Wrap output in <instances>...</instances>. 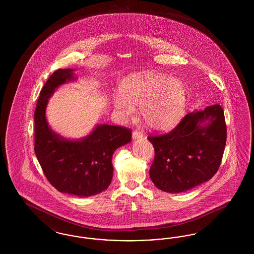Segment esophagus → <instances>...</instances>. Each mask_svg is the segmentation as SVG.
<instances>
[{
  "mask_svg": "<svg viewBox=\"0 0 254 254\" xmlns=\"http://www.w3.org/2000/svg\"><path fill=\"white\" fill-rule=\"evenodd\" d=\"M143 137V133L141 131H138V130H135L132 133V139H139V138H142Z\"/></svg>",
  "mask_w": 254,
  "mask_h": 254,
  "instance_id": "34e87169",
  "label": "esophagus"
}]
</instances>
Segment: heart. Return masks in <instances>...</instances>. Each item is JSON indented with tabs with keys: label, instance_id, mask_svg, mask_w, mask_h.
I'll list each match as a JSON object with an SVG mask.
<instances>
[{
	"label": "heart",
	"instance_id": "1",
	"mask_svg": "<svg viewBox=\"0 0 254 254\" xmlns=\"http://www.w3.org/2000/svg\"><path fill=\"white\" fill-rule=\"evenodd\" d=\"M121 95L112 99L115 110L125 118L131 117L134 106L141 107L145 125L156 131L173 127L181 118L187 101L181 81L154 72L135 73L127 77L120 86Z\"/></svg>",
	"mask_w": 254,
	"mask_h": 254
}]
</instances>
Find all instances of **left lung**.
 Here are the masks:
<instances>
[{
    "label": "left lung",
    "mask_w": 254,
    "mask_h": 254,
    "mask_svg": "<svg viewBox=\"0 0 254 254\" xmlns=\"http://www.w3.org/2000/svg\"><path fill=\"white\" fill-rule=\"evenodd\" d=\"M147 139L155 150L151 181L165 192H185L217 172L227 141L224 110L216 104L190 112L170 132Z\"/></svg>",
    "instance_id": "8db88e82"
}]
</instances>
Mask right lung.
<instances>
[{"instance_id":"right-lung-1","label":"right lung","mask_w":254,"mask_h":254,"mask_svg":"<svg viewBox=\"0 0 254 254\" xmlns=\"http://www.w3.org/2000/svg\"><path fill=\"white\" fill-rule=\"evenodd\" d=\"M73 80H76L74 69H58L42 88L34 113V150L47 179L58 191L89 197L109 188L113 176L112 155L118 147L131 142V130L97 125L79 140L54 132L46 118L49 99L56 88Z\"/></svg>"}]
</instances>
